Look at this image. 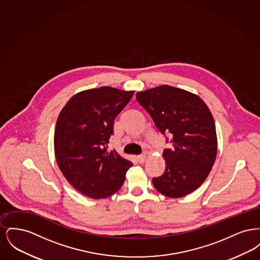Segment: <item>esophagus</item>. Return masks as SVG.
<instances>
[{"label":"esophagus","mask_w":260,"mask_h":260,"mask_svg":"<svg viewBox=\"0 0 260 260\" xmlns=\"http://www.w3.org/2000/svg\"><path fill=\"white\" fill-rule=\"evenodd\" d=\"M136 159H137L138 162H140V164H143L144 161H146V159H147V155H146V154H141V155H138V156H136Z\"/></svg>","instance_id":"34e87169"}]
</instances>
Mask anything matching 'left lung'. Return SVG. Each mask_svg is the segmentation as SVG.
Instances as JSON below:
<instances>
[{"label":"left lung","mask_w":260,"mask_h":260,"mask_svg":"<svg viewBox=\"0 0 260 260\" xmlns=\"http://www.w3.org/2000/svg\"><path fill=\"white\" fill-rule=\"evenodd\" d=\"M136 100L161 134L172 136V147L162 152L165 173L153 178V185L170 198L194 192L216 159L217 136L209 107L197 94L168 85L138 91Z\"/></svg>","instance_id":"obj_1"}]
</instances>
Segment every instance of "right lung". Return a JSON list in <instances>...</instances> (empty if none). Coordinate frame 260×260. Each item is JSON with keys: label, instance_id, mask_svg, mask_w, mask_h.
Masks as SVG:
<instances>
[{"label": "right lung", "instance_id": "add662e5", "mask_svg": "<svg viewBox=\"0 0 260 260\" xmlns=\"http://www.w3.org/2000/svg\"><path fill=\"white\" fill-rule=\"evenodd\" d=\"M134 90L101 87L74 94L58 115L54 154L67 181L83 195L104 199L124 183L133 162L108 151L115 118L132 99Z\"/></svg>", "mask_w": 260, "mask_h": 260}]
</instances>
